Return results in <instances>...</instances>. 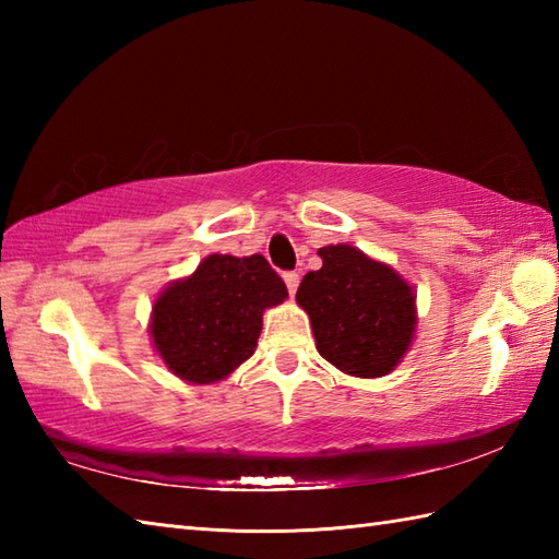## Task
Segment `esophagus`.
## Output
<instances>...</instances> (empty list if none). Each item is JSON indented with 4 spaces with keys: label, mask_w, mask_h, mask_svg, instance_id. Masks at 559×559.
I'll list each match as a JSON object with an SVG mask.
<instances>
[{
    "label": "esophagus",
    "mask_w": 559,
    "mask_h": 559,
    "mask_svg": "<svg viewBox=\"0 0 559 559\" xmlns=\"http://www.w3.org/2000/svg\"><path fill=\"white\" fill-rule=\"evenodd\" d=\"M283 281H286L288 293L295 295V290H298V283H300V273L298 271H286V273H283Z\"/></svg>",
    "instance_id": "34e87169"
}]
</instances>
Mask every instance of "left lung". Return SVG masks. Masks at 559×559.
<instances>
[{
	"label": "left lung",
	"mask_w": 559,
	"mask_h": 559,
	"mask_svg": "<svg viewBox=\"0 0 559 559\" xmlns=\"http://www.w3.org/2000/svg\"><path fill=\"white\" fill-rule=\"evenodd\" d=\"M319 257L322 269L305 273L295 295L310 314L319 355L353 377L391 372L415 331L411 286L350 245L322 247Z\"/></svg>",
	"instance_id": "obj_1"
}]
</instances>
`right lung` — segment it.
<instances>
[{"instance_id": "obj_1", "label": "right lung", "mask_w": 559, "mask_h": 559, "mask_svg": "<svg viewBox=\"0 0 559 559\" xmlns=\"http://www.w3.org/2000/svg\"><path fill=\"white\" fill-rule=\"evenodd\" d=\"M288 288L261 254H211L153 305L151 336L170 372L194 384L218 382L257 348L261 314Z\"/></svg>"}]
</instances>
